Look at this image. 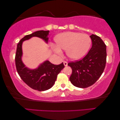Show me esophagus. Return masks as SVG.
Instances as JSON below:
<instances>
[{"instance_id": "esophagus-1", "label": "esophagus", "mask_w": 120, "mask_h": 120, "mask_svg": "<svg viewBox=\"0 0 120 120\" xmlns=\"http://www.w3.org/2000/svg\"><path fill=\"white\" fill-rule=\"evenodd\" d=\"M63 63H64V66H68V62H67L64 61V62H63Z\"/></svg>"}]
</instances>
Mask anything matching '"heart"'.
I'll use <instances>...</instances> for the list:
<instances>
[{"label": "heart", "mask_w": 120, "mask_h": 120, "mask_svg": "<svg viewBox=\"0 0 120 120\" xmlns=\"http://www.w3.org/2000/svg\"><path fill=\"white\" fill-rule=\"evenodd\" d=\"M57 46H52V50L57 54H62L61 49L66 50V54L73 60L82 58L87 54L91 44V39L87 34L67 32L56 37Z\"/></svg>", "instance_id": "b5f03b06"}]
</instances>
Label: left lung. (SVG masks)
I'll return each mask as SVG.
<instances>
[{
  "label": "left lung",
  "instance_id": "8db88e82",
  "mask_svg": "<svg viewBox=\"0 0 120 120\" xmlns=\"http://www.w3.org/2000/svg\"><path fill=\"white\" fill-rule=\"evenodd\" d=\"M90 37L93 45L87 55L81 60L68 63L72 70L70 81L78 88H85L94 84L106 66V46L99 37L95 34Z\"/></svg>",
  "mask_w": 120,
  "mask_h": 120
}]
</instances>
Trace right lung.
<instances>
[{"instance_id": "1", "label": "right lung", "mask_w": 120, "mask_h": 120, "mask_svg": "<svg viewBox=\"0 0 120 120\" xmlns=\"http://www.w3.org/2000/svg\"><path fill=\"white\" fill-rule=\"evenodd\" d=\"M49 32V31H38L23 37L17 44L15 55V65L19 75L27 86L39 91H45L52 87L57 75L65 67L64 64L62 63L59 65H54L46 60L36 69H29L25 67L22 60V45L24 41L33 37L41 38L47 43Z\"/></svg>"}]
</instances>
